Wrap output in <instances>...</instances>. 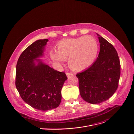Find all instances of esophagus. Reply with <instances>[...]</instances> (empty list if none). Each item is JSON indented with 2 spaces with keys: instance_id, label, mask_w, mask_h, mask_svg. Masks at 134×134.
Returning <instances> with one entry per match:
<instances>
[{
  "instance_id": "esophagus-1",
  "label": "esophagus",
  "mask_w": 134,
  "mask_h": 134,
  "mask_svg": "<svg viewBox=\"0 0 134 134\" xmlns=\"http://www.w3.org/2000/svg\"><path fill=\"white\" fill-rule=\"evenodd\" d=\"M73 75V74L72 73H68V72L66 73V75H67V77H69V76H72Z\"/></svg>"
}]
</instances>
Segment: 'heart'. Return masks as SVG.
<instances>
[{"label": "heart", "instance_id": "1", "mask_svg": "<svg viewBox=\"0 0 134 134\" xmlns=\"http://www.w3.org/2000/svg\"><path fill=\"white\" fill-rule=\"evenodd\" d=\"M98 51L96 40L91 35L61 41L57 45V52L51 51L52 60L63 63L68 60L70 68L80 71L93 62Z\"/></svg>", "mask_w": 134, "mask_h": 134}]
</instances>
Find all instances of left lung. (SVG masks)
<instances>
[{"label": "left lung", "instance_id": "8db88e82", "mask_svg": "<svg viewBox=\"0 0 134 134\" xmlns=\"http://www.w3.org/2000/svg\"><path fill=\"white\" fill-rule=\"evenodd\" d=\"M100 52L96 60L83 72L76 74L80 94L87 103L106 101L117 89L121 65L117 51L111 43L97 33Z\"/></svg>", "mask_w": 134, "mask_h": 134}]
</instances>
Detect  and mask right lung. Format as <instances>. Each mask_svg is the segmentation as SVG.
Instances as JSON below:
<instances>
[{"label": "right lung", "mask_w": 134, "mask_h": 134, "mask_svg": "<svg viewBox=\"0 0 134 134\" xmlns=\"http://www.w3.org/2000/svg\"><path fill=\"white\" fill-rule=\"evenodd\" d=\"M48 39L38 40L21 54L16 66V86L22 99L41 111L59 107L61 90L67 79L64 72L54 70L42 59Z\"/></svg>", "instance_id": "1"}]
</instances>
